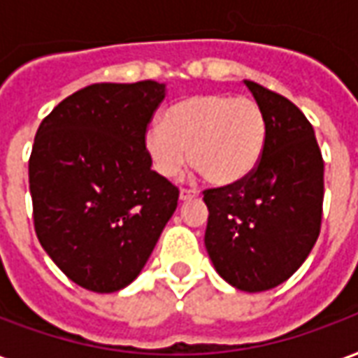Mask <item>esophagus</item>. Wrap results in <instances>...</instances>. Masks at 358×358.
Listing matches in <instances>:
<instances>
[{
	"label": "esophagus",
	"instance_id": "obj_1",
	"mask_svg": "<svg viewBox=\"0 0 358 358\" xmlns=\"http://www.w3.org/2000/svg\"><path fill=\"white\" fill-rule=\"evenodd\" d=\"M195 197H197L195 189H180V201H189V199H195Z\"/></svg>",
	"mask_w": 358,
	"mask_h": 358
}]
</instances>
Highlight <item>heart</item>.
I'll return each instance as SVG.
<instances>
[{"label":"heart","instance_id":"obj_1","mask_svg":"<svg viewBox=\"0 0 358 358\" xmlns=\"http://www.w3.org/2000/svg\"><path fill=\"white\" fill-rule=\"evenodd\" d=\"M266 120L251 97L228 94L189 95L149 126L143 149L163 178H176L186 164L215 186H232L253 172L263 155Z\"/></svg>","mask_w":358,"mask_h":358}]
</instances>
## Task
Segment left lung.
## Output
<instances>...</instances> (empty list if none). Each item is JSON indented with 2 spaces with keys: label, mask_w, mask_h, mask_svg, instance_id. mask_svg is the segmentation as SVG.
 <instances>
[{
  "label": "left lung",
  "mask_w": 358,
  "mask_h": 358,
  "mask_svg": "<svg viewBox=\"0 0 358 358\" xmlns=\"http://www.w3.org/2000/svg\"><path fill=\"white\" fill-rule=\"evenodd\" d=\"M266 120L263 155L248 178L203 192L205 248L241 292L276 287L315 248L324 199V161L315 130L289 99L243 80Z\"/></svg>",
  "instance_id": "left-lung-1"
}]
</instances>
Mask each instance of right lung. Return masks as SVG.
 Segmentation results:
<instances>
[{
	"label": "right lung",
	"instance_id": "add662e5",
	"mask_svg": "<svg viewBox=\"0 0 358 358\" xmlns=\"http://www.w3.org/2000/svg\"><path fill=\"white\" fill-rule=\"evenodd\" d=\"M164 84H92L38 128L28 161L36 236L84 289L132 284L178 205V187L151 171L143 136Z\"/></svg>",
	"mask_w": 358,
	"mask_h": 358
}]
</instances>
